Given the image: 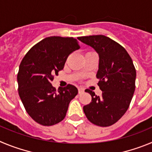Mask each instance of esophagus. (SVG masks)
<instances>
[{"mask_svg":"<svg viewBox=\"0 0 152 152\" xmlns=\"http://www.w3.org/2000/svg\"><path fill=\"white\" fill-rule=\"evenodd\" d=\"M79 94H83L85 91V89L83 88H79Z\"/></svg>","mask_w":152,"mask_h":152,"instance_id":"obj_1","label":"esophagus"}]
</instances>
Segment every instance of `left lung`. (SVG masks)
I'll return each mask as SVG.
<instances>
[{"label": "left lung", "mask_w": 152, "mask_h": 152, "mask_svg": "<svg viewBox=\"0 0 152 152\" xmlns=\"http://www.w3.org/2000/svg\"><path fill=\"white\" fill-rule=\"evenodd\" d=\"M95 49L99 56L96 77L102 96L86 89L91 103L83 107L86 117L99 126H109L117 122L129 108L136 88V71L130 56L120 44L102 35L78 38Z\"/></svg>", "instance_id": "left-lung-1"}]
</instances>
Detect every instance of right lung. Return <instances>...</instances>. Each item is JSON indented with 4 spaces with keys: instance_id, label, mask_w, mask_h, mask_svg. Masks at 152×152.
Wrapping results in <instances>:
<instances>
[{
    "instance_id": "1",
    "label": "right lung",
    "mask_w": 152,
    "mask_h": 152,
    "mask_svg": "<svg viewBox=\"0 0 152 152\" xmlns=\"http://www.w3.org/2000/svg\"><path fill=\"white\" fill-rule=\"evenodd\" d=\"M79 48L73 37H48L34 45L22 60L17 74L19 95L28 115L38 124L52 126L66 117L78 89L69 84L56 91L51 82L64 69L68 56Z\"/></svg>"
}]
</instances>
